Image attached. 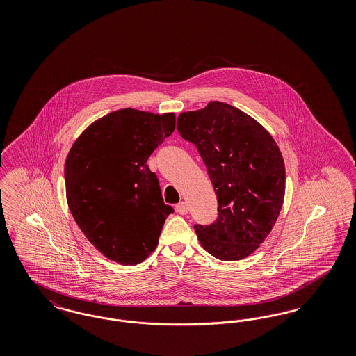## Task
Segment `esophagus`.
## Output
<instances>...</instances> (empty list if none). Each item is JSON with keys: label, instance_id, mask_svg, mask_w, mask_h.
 I'll list each match as a JSON object with an SVG mask.
<instances>
[{"label": "esophagus", "instance_id": "34e87169", "mask_svg": "<svg viewBox=\"0 0 356 356\" xmlns=\"http://www.w3.org/2000/svg\"><path fill=\"white\" fill-rule=\"evenodd\" d=\"M176 211L180 215H186L188 213V204L186 202H180V203L176 205Z\"/></svg>", "mask_w": 356, "mask_h": 356}]
</instances>
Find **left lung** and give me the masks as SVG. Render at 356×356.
<instances>
[{
  "label": "left lung",
  "mask_w": 356,
  "mask_h": 356,
  "mask_svg": "<svg viewBox=\"0 0 356 356\" xmlns=\"http://www.w3.org/2000/svg\"><path fill=\"white\" fill-rule=\"evenodd\" d=\"M177 131L196 145L218 195L216 221L195 225L202 247L224 261L245 259L270 235L284 202L276 141L254 118L221 102L180 113Z\"/></svg>",
  "instance_id": "8db88e82"
}]
</instances>
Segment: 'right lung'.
<instances>
[{
    "mask_svg": "<svg viewBox=\"0 0 356 356\" xmlns=\"http://www.w3.org/2000/svg\"><path fill=\"white\" fill-rule=\"evenodd\" d=\"M175 125V113L125 108L93 121L70 147L64 168L70 213L112 261L135 266L159 244L173 208L147 161Z\"/></svg>",
    "mask_w": 356,
    "mask_h": 356,
    "instance_id": "1",
    "label": "right lung"
}]
</instances>
